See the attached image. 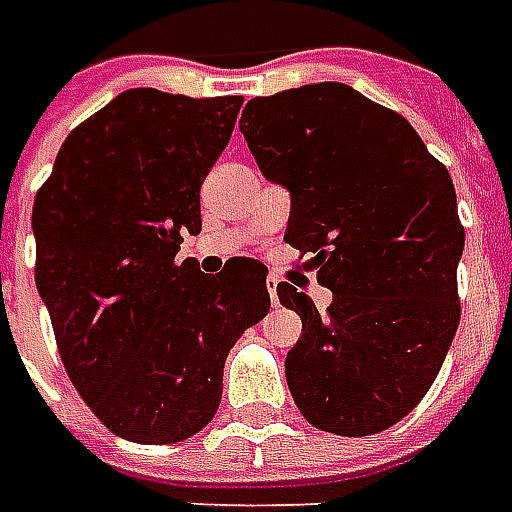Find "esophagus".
Instances as JSON below:
<instances>
[{
	"label": "esophagus",
	"instance_id": "obj_1",
	"mask_svg": "<svg viewBox=\"0 0 512 512\" xmlns=\"http://www.w3.org/2000/svg\"><path fill=\"white\" fill-rule=\"evenodd\" d=\"M267 292H270V303H273V308L281 306V300H278V278H275V275L267 278Z\"/></svg>",
	"mask_w": 512,
	"mask_h": 512
}]
</instances>
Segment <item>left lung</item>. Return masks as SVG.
<instances>
[{
  "label": "left lung",
  "instance_id": "8db88e82",
  "mask_svg": "<svg viewBox=\"0 0 512 512\" xmlns=\"http://www.w3.org/2000/svg\"><path fill=\"white\" fill-rule=\"evenodd\" d=\"M239 132L264 176L292 192L286 242L333 292L303 320L286 383L306 422L358 438L422 402L460 322L463 226L449 170L400 112L339 82L250 99Z\"/></svg>",
  "mask_w": 512,
  "mask_h": 512
}]
</instances>
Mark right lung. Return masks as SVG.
Instances as JSON below:
<instances>
[{
    "mask_svg": "<svg viewBox=\"0 0 512 512\" xmlns=\"http://www.w3.org/2000/svg\"><path fill=\"white\" fill-rule=\"evenodd\" d=\"M242 96L134 88L65 137L35 195V284L65 372L107 430L176 444L215 419L223 364L267 317V267L176 262Z\"/></svg>",
    "mask_w": 512,
    "mask_h": 512,
    "instance_id": "obj_1",
    "label": "right lung"
}]
</instances>
